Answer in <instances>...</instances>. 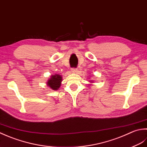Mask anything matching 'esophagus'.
I'll list each match as a JSON object with an SVG mask.
<instances>
[{"label":"esophagus","mask_w":147,"mask_h":147,"mask_svg":"<svg viewBox=\"0 0 147 147\" xmlns=\"http://www.w3.org/2000/svg\"><path fill=\"white\" fill-rule=\"evenodd\" d=\"M77 70L76 69V68H71V72L73 73V74H76L77 73Z\"/></svg>","instance_id":"34e87169"}]
</instances>
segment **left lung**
I'll use <instances>...</instances> for the list:
<instances>
[{
	"instance_id": "left-lung-1",
	"label": "left lung",
	"mask_w": 147,
	"mask_h": 147,
	"mask_svg": "<svg viewBox=\"0 0 147 147\" xmlns=\"http://www.w3.org/2000/svg\"><path fill=\"white\" fill-rule=\"evenodd\" d=\"M89 82L91 83V84H89L91 86V85H92V84H91V83H94V80H89Z\"/></svg>"
}]
</instances>
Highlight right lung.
Here are the masks:
<instances>
[{"label":"right lung","mask_w":147,"mask_h":147,"mask_svg":"<svg viewBox=\"0 0 147 147\" xmlns=\"http://www.w3.org/2000/svg\"><path fill=\"white\" fill-rule=\"evenodd\" d=\"M62 82V76L59 74L51 75L47 82V86L52 90L57 91L60 88Z\"/></svg>","instance_id":"1"}]
</instances>
